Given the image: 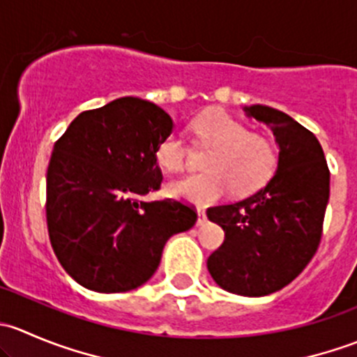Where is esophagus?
<instances>
[{"label":"esophagus","mask_w":357,"mask_h":357,"mask_svg":"<svg viewBox=\"0 0 357 357\" xmlns=\"http://www.w3.org/2000/svg\"><path fill=\"white\" fill-rule=\"evenodd\" d=\"M197 214H199V219H197V226H204L205 222H207V215H205L204 208H199V211H197Z\"/></svg>","instance_id":"1"}]
</instances>
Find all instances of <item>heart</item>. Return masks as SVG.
Listing matches in <instances>:
<instances>
[{
  "label": "heart",
  "instance_id": "1",
  "mask_svg": "<svg viewBox=\"0 0 357 357\" xmlns=\"http://www.w3.org/2000/svg\"><path fill=\"white\" fill-rule=\"evenodd\" d=\"M193 131L212 146L204 160L205 172L169 183V193L197 205L219 200L229 188L247 195L269 181L278 165L271 139L250 132L243 122L222 110H208L193 121ZM157 162L169 172H181L188 162V145L178 131L169 132L155 149Z\"/></svg>",
  "mask_w": 357,
  "mask_h": 357
}]
</instances>
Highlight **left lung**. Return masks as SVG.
I'll list each match as a JSON object with an SVG mask.
<instances>
[{
  "label": "left lung",
  "instance_id": "8db88e82",
  "mask_svg": "<svg viewBox=\"0 0 357 357\" xmlns=\"http://www.w3.org/2000/svg\"><path fill=\"white\" fill-rule=\"evenodd\" d=\"M243 110L275 135L278 169L247 199L207 208V218L225 229L207 268L221 289L262 297L294 282L318 250L330 171L318 138L290 115L266 105Z\"/></svg>",
  "mask_w": 357,
  "mask_h": 357
}]
</instances>
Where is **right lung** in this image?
Returning a JSON list of instances; mask_svg holds the SVG:
<instances>
[{
  "label": "right lung",
  "mask_w": 357,
  "mask_h": 357,
  "mask_svg": "<svg viewBox=\"0 0 357 357\" xmlns=\"http://www.w3.org/2000/svg\"><path fill=\"white\" fill-rule=\"evenodd\" d=\"M172 128L155 103L124 96L79 114L56 139L46 222L56 259L79 285L138 289L157 271L165 242L197 222L193 205L146 199L160 188L155 149Z\"/></svg>",
  "instance_id": "add662e5"
}]
</instances>
